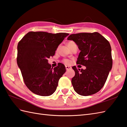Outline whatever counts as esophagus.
<instances>
[{"mask_svg": "<svg viewBox=\"0 0 127 127\" xmlns=\"http://www.w3.org/2000/svg\"><path fill=\"white\" fill-rule=\"evenodd\" d=\"M65 69H66V70H69V69H71V67L69 66H65Z\"/></svg>", "mask_w": 127, "mask_h": 127, "instance_id": "obj_1", "label": "esophagus"}]
</instances>
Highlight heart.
I'll return each instance as SVG.
<instances>
[{
    "mask_svg": "<svg viewBox=\"0 0 127 127\" xmlns=\"http://www.w3.org/2000/svg\"><path fill=\"white\" fill-rule=\"evenodd\" d=\"M72 43H73V42H72V41H70V42H68L67 43V46H69L70 44H71ZM62 62L65 65H70L71 64V61L70 60H68V59H64V60L62 61Z\"/></svg>",
    "mask_w": 127,
    "mask_h": 127,
    "instance_id": "b5f03b06",
    "label": "heart"
}]
</instances>
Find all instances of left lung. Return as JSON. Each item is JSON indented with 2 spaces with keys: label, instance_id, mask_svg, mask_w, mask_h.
I'll use <instances>...</instances> for the list:
<instances>
[{
  "label": "left lung",
  "instance_id": "left-lung-1",
  "mask_svg": "<svg viewBox=\"0 0 127 127\" xmlns=\"http://www.w3.org/2000/svg\"><path fill=\"white\" fill-rule=\"evenodd\" d=\"M67 39L74 41L81 50L76 63L86 66L85 70L72 67L75 72L71 79L73 89L85 96L98 92L104 86L113 65L109 42L96 32L72 34Z\"/></svg>",
  "mask_w": 127,
  "mask_h": 127
}]
</instances>
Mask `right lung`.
<instances>
[{"label":"right lung","instance_id":"add662e5","mask_svg":"<svg viewBox=\"0 0 127 127\" xmlns=\"http://www.w3.org/2000/svg\"><path fill=\"white\" fill-rule=\"evenodd\" d=\"M68 35L66 33L31 31L18 44V66L25 85L33 93L48 96L56 90L59 79L66 69L62 63L53 69L48 59L55 55L58 45Z\"/></svg>","mask_w":127,"mask_h":127}]
</instances>
